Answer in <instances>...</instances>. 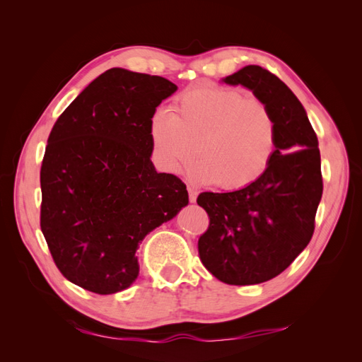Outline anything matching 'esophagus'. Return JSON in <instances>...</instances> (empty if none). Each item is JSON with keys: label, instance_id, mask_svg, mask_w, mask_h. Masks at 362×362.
<instances>
[{"label": "esophagus", "instance_id": "34e87169", "mask_svg": "<svg viewBox=\"0 0 362 362\" xmlns=\"http://www.w3.org/2000/svg\"><path fill=\"white\" fill-rule=\"evenodd\" d=\"M187 190H189V199H190V202H196V198H198V189L193 187V185H189Z\"/></svg>", "mask_w": 362, "mask_h": 362}]
</instances>
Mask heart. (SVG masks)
Instances as JSON below:
<instances>
[{
  "label": "heart",
  "mask_w": 362,
  "mask_h": 362,
  "mask_svg": "<svg viewBox=\"0 0 362 362\" xmlns=\"http://www.w3.org/2000/svg\"><path fill=\"white\" fill-rule=\"evenodd\" d=\"M149 134L164 169L178 172L198 152V180L231 190L255 182L267 170L278 145V122L258 98L204 84L181 93L172 112L160 108L152 115Z\"/></svg>",
  "instance_id": "b5f03b06"
}]
</instances>
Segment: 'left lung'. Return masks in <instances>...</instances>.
I'll list each match as a JSON object with an SVG mask.
<instances>
[{"label":"left lung","mask_w":362,"mask_h":362,"mask_svg":"<svg viewBox=\"0 0 362 362\" xmlns=\"http://www.w3.org/2000/svg\"><path fill=\"white\" fill-rule=\"evenodd\" d=\"M223 81L247 87L270 107L278 145L255 182L198 196L196 202L210 217L198 250L218 281L252 286L278 276L310 243L323 193L319 140L303 105L275 74L249 64Z\"/></svg>","instance_id":"8db88e82"}]
</instances>
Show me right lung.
<instances>
[{"mask_svg":"<svg viewBox=\"0 0 362 362\" xmlns=\"http://www.w3.org/2000/svg\"><path fill=\"white\" fill-rule=\"evenodd\" d=\"M178 87L108 69L54 124L40 168V229L62 275L96 294L139 276V243L189 204L185 184L157 173L149 122Z\"/></svg>","mask_w":362,"mask_h":362,"instance_id":"obj_1","label":"right lung"}]
</instances>
